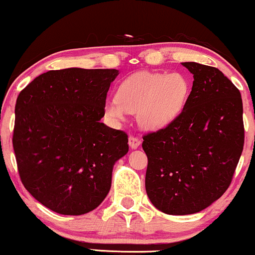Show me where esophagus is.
Instances as JSON below:
<instances>
[{
  "mask_svg": "<svg viewBox=\"0 0 255 255\" xmlns=\"http://www.w3.org/2000/svg\"><path fill=\"white\" fill-rule=\"evenodd\" d=\"M141 144V138L136 137V136H129V145H130L131 149L138 148V145Z\"/></svg>",
  "mask_w": 255,
  "mask_h": 255,
  "instance_id": "34e87169",
  "label": "esophagus"
}]
</instances>
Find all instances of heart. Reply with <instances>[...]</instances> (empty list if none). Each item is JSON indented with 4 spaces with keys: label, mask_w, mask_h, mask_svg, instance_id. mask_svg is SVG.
I'll return each instance as SVG.
<instances>
[{
    "label": "heart",
    "mask_w": 255,
    "mask_h": 255,
    "mask_svg": "<svg viewBox=\"0 0 255 255\" xmlns=\"http://www.w3.org/2000/svg\"><path fill=\"white\" fill-rule=\"evenodd\" d=\"M189 90L187 77L180 73L137 71L121 82L117 98L107 100L104 110L116 121H124L127 113H137L142 127L157 129L181 113Z\"/></svg>",
    "instance_id": "obj_1"
}]
</instances>
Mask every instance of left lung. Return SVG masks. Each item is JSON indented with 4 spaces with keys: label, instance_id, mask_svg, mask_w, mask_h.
I'll return each mask as SVG.
<instances>
[{
    "label": "left lung",
    "instance_id": "1",
    "mask_svg": "<svg viewBox=\"0 0 255 255\" xmlns=\"http://www.w3.org/2000/svg\"><path fill=\"white\" fill-rule=\"evenodd\" d=\"M192 91L166 127L143 135L148 157L145 191L168 215L195 214L220 199L230 186L242 156L245 129L243 100L217 68L196 62Z\"/></svg>",
    "mask_w": 255,
    "mask_h": 255
}]
</instances>
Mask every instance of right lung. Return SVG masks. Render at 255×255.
<instances>
[{
    "instance_id": "obj_1",
    "label": "right lung",
    "mask_w": 255,
    "mask_h": 255,
    "mask_svg": "<svg viewBox=\"0 0 255 255\" xmlns=\"http://www.w3.org/2000/svg\"><path fill=\"white\" fill-rule=\"evenodd\" d=\"M116 69L69 68L34 78L17 97L12 145L27 192L48 209L83 215L110 192L128 135L100 123Z\"/></svg>"
}]
</instances>
